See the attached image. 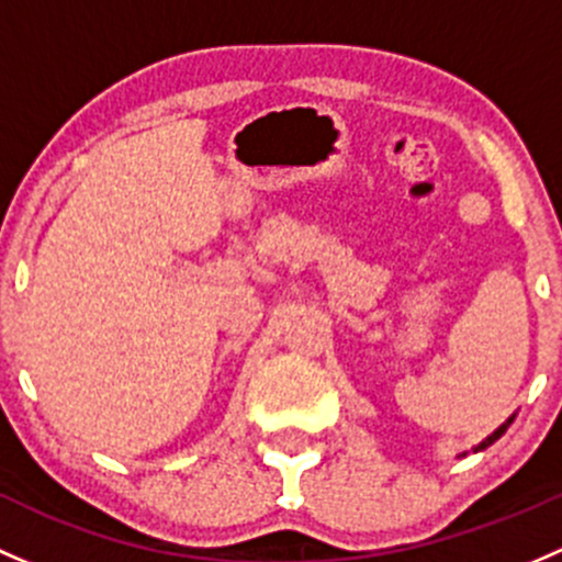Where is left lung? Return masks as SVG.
I'll use <instances>...</instances> for the list:
<instances>
[{
  "label": "left lung",
  "instance_id": "left-lung-1",
  "mask_svg": "<svg viewBox=\"0 0 562 562\" xmlns=\"http://www.w3.org/2000/svg\"><path fill=\"white\" fill-rule=\"evenodd\" d=\"M512 422H514V414H512V416H508V419H506V422H503V425H501V427H497V430L493 432V436H487V438H484V441H482V443H476V447H473V452H482V449L493 447V443L497 441V438H501V436H503V432H506V430H508V425H512ZM460 457H465V452H462Z\"/></svg>",
  "mask_w": 562,
  "mask_h": 562
}]
</instances>
